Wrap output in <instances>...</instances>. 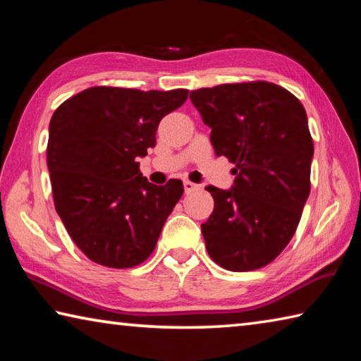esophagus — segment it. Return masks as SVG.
<instances>
[{"mask_svg": "<svg viewBox=\"0 0 361 361\" xmlns=\"http://www.w3.org/2000/svg\"><path fill=\"white\" fill-rule=\"evenodd\" d=\"M183 186H185V192H188V194L195 191V189H199V185H195V183L189 181V180H186L185 183H183Z\"/></svg>", "mask_w": 361, "mask_h": 361, "instance_id": "esophagus-1", "label": "esophagus"}]
</instances>
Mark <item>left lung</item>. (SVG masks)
Segmentation results:
<instances>
[{
	"instance_id": "obj_1",
	"label": "left lung",
	"mask_w": 361,
	"mask_h": 361,
	"mask_svg": "<svg viewBox=\"0 0 361 361\" xmlns=\"http://www.w3.org/2000/svg\"><path fill=\"white\" fill-rule=\"evenodd\" d=\"M189 99L216 156L235 164L229 189L205 188L215 200L200 226L207 252L228 271L259 269L288 245L309 197L307 114L288 90L264 81L192 90Z\"/></svg>"
}]
</instances>
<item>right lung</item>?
I'll return each instance as SVG.
<instances>
[{"label": "right lung", "mask_w": 361, "mask_h": 361, "mask_svg": "<svg viewBox=\"0 0 361 361\" xmlns=\"http://www.w3.org/2000/svg\"><path fill=\"white\" fill-rule=\"evenodd\" d=\"M186 89L90 87L60 105L49 124L47 169L54 204L76 247L106 267H133L156 248L178 202L180 180L156 186L140 173V157L156 146L164 116Z\"/></svg>", "instance_id": "add662e5"}]
</instances>
